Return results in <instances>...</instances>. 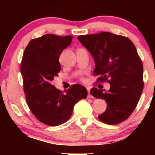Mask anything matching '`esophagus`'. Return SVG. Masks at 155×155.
I'll return each instance as SVG.
<instances>
[{"label": "esophagus", "mask_w": 155, "mask_h": 155, "mask_svg": "<svg viewBox=\"0 0 155 155\" xmlns=\"http://www.w3.org/2000/svg\"><path fill=\"white\" fill-rule=\"evenodd\" d=\"M87 92H88V96H87L88 98H92V96L90 94V88L88 87H87Z\"/></svg>", "instance_id": "1"}]
</instances>
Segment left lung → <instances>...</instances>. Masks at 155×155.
Masks as SVG:
<instances>
[{"label":"left lung","instance_id":"left-lung-1","mask_svg":"<svg viewBox=\"0 0 155 155\" xmlns=\"http://www.w3.org/2000/svg\"><path fill=\"white\" fill-rule=\"evenodd\" d=\"M93 56L97 82H107L110 90L96 87L90 93L107 101L106 111L99 119L109 125L126 120L137 107L143 90V65L136 48L128 37L104 31L78 37Z\"/></svg>","mask_w":155,"mask_h":155}]
</instances>
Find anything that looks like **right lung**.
<instances>
[{
    "label": "right lung",
    "mask_w": 155,
    "mask_h": 155,
    "mask_svg": "<svg viewBox=\"0 0 155 155\" xmlns=\"http://www.w3.org/2000/svg\"><path fill=\"white\" fill-rule=\"evenodd\" d=\"M72 39V36L59 37L51 34L31 39L21 62L27 106L40 122L50 126L66 122L75 104L87 97V89L81 84H73L63 92L52 84L61 70L59 57Z\"/></svg>",
    "instance_id": "1"
}]
</instances>
